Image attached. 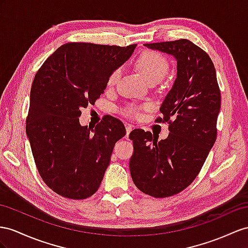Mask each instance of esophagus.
I'll return each instance as SVG.
<instances>
[{"mask_svg":"<svg viewBox=\"0 0 248 248\" xmlns=\"http://www.w3.org/2000/svg\"><path fill=\"white\" fill-rule=\"evenodd\" d=\"M133 130V128H132V125H130V124H125V137L128 138L129 137V134L131 133V131Z\"/></svg>","mask_w":248,"mask_h":248,"instance_id":"obj_1","label":"esophagus"}]
</instances>
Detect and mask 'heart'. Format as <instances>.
I'll list each match as a JSON object with an SVG mask.
<instances>
[{
    "label": "heart",
    "instance_id": "heart-1",
    "mask_svg": "<svg viewBox=\"0 0 248 248\" xmlns=\"http://www.w3.org/2000/svg\"><path fill=\"white\" fill-rule=\"evenodd\" d=\"M136 66L149 82L154 80H161L167 75L169 70V62L167 59L161 54L154 51L142 52L138 56L136 61ZM120 74H122V68H117L114 70L110 74L109 78H108V86H115L120 78ZM124 114L128 116L137 117L139 115L138 107L130 106L124 111Z\"/></svg>",
    "mask_w": 248,
    "mask_h": 248
}]
</instances>
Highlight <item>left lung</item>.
<instances>
[{"label": "left lung", "mask_w": 248, "mask_h": 248, "mask_svg": "<svg viewBox=\"0 0 248 248\" xmlns=\"http://www.w3.org/2000/svg\"><path fill=\"white\" fill-rule=\"evenodd\" d=\"M144 46L177 62L176 79L160 107L162 118H157L169 122V136L158 141L140 129L129 135L133 182L144 194L163 198L180 193L199 174L217 137L221 94L211 58L190 41Z\"/></svg>", "instance_id": "left-lung-1"}]
</instances>
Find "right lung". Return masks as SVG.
Segmentation results:
<instances>
[{"instance_id": "right-lung-1", "label": "right lung", "mask_w": 248, "mask_h": 248, "mask_svg": "<svg viewBox=\"0 0 248 248\" xmlns=\"http://www.w3.org/2000/svg\"><path fill=\"white\" fill-rule=\"evenodd\" d=\"M135 48L68 43L35 74L26 134L37 170L56 194L80 200L98 189L125 128L112 116L95 126H81L78 117L82 108L94 105L105 92L110 74Z\"/></svg>"}]
</instances>
